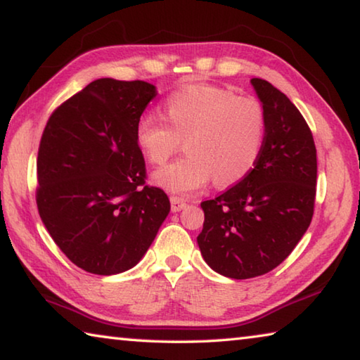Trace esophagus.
Masks as SVG:
<instances>
[{"mask_svg": "<svg viewBox=\"0 0 360 360\" xmlns=\"http://www.w3.org/2000/svg\"><path fill=\"white\" fill-rule=\"evenodd\" d=\"M169 202H172V211L173 212H178V211H181V210H184L186 206H187V202L184 198H181V197H169Z\"/></svg>", "mask_w": 360, "mask_h": 360, "instance_id": "1", "label": "esophagus"}]
</instances>
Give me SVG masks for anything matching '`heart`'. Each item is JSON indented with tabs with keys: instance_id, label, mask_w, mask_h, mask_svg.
<instances>
[{
	"instance_id": "heart-1",
	"label": "heart",
	"mask_w": 360,
	"mask_h": 360,
	"mask_svg": "<svg viewBox=\"0 0 360 360\" xmlns=\"http://www.w3.org/2000/svg\"><path fill=\"white\" fill-rule=\"evenodd\" d=\"M163 111L165 119L155 114L139 117L138 148L152 165H163L178 150L181 139L187 154L154 174L157 186L187 193L212 178L214 186L230 187L257 165L266 138V112L254 96L192 84L169 95Z\"/></svg>"
}]
</instances>
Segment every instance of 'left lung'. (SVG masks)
<instances>
[{"label": "left lung", "mask_w": 360, "mask_h": 360, "mask_svg": "<svg viewBox=\"0 0 360 360\" xmlns=\"http://www.w3.org/2000/svg\"><path fill=\"white\" fill-rule=\"evenodd\" d=\"M266 112V138L257 165L238 184L202 202L197 236L206 264L233 279L255 278L294 251L314 212L318 160L313 133L288 96L251 79Z\"/></svg>", "instance_id": "obj_1"}]
</instances>
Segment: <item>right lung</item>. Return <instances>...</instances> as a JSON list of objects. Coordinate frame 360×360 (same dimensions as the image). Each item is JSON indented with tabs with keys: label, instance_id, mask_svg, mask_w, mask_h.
Listing matches in <instances>:
<instances>
[{
	"label": "right lung",
	"instance_id": "obj_1",
	"mask_svg": "<svg viewBox=\"0 0 360 360\" xmlns=\"http://www.w3.org/2000/svg\"><path fill=\"white\" fill-rule=\"evenodd\" d=\"M155 95L144 81L96 79L63 101L42 131L39 216L60 251L94 275L135 266L169 212L167 193L146 184L135 138Z\"/></svg>",
	"mask_w": 360,
	"mask_h": 360
}]
</instances>
